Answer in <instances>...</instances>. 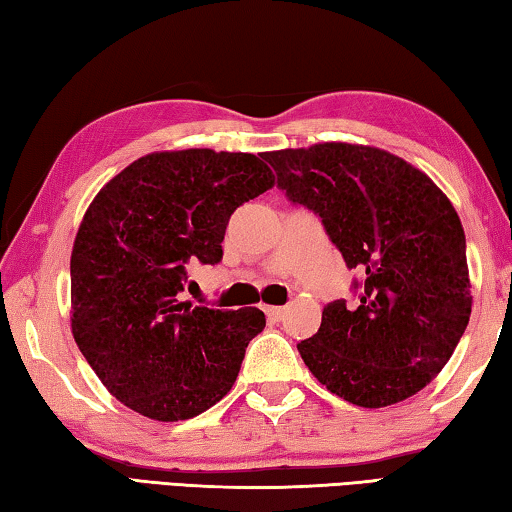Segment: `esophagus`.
Listing matches in <instances>:
<instances>
[{"label":"esophagus","mask_w":512,"mask_h":512,"mask_svg":"<svg viewBox=\"0 0 512 512\" xmlns=\"http://www.w3.org/2000/svg\"><path fill=\"white\" fill-rule=\"evenodd\" d=\"M264 311H266L268 320H273V323H275V320H280L284 316V311H287V309H284V307H266Z\"/></svg>","instance_id":"34e87169"}]
</instances>
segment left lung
Segmentation results:
<instances>
[{
  "mask_svg": "<svg viewBox=\"0 0 512 512\" xmlns=\"http://www.w3.org/2000/svg\"><path fill=\"white\" fill-rule=\"evenodd\" d=\"M262 158L293 203L314 210L345 264L359 268L357 305L323 309L298 352L329 393L381 409L422 391L470 323L465 232L427 173L377 146L323 142Z\"/></svg>",
  "mask_w": 512,
  "mask_h": 512,
  "instance_id": "obj_1",
  "label": "left lung"
}]
</instances>
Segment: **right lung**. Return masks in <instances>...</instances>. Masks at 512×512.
Segmentation results:
<instances>
[{"label":"right lung","mask_w":512,"mask_h":512,"mask_svg":"<svg viewBox=\"0 0 512 512\" xmlns=\"http://www.w3.org/2000/svg\"><path fill=\"white\" fill-rule=\"evenodd\" d=\"M273 185L253 153L185 149L142 155L94 196L69 262L72 334L128 409L178 422L230 393L264 311L192 307L180 293L189 262H221L230 214Z\"/></svg>","instance_id":"1"}]
</instances>
